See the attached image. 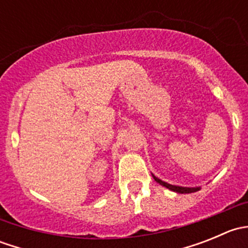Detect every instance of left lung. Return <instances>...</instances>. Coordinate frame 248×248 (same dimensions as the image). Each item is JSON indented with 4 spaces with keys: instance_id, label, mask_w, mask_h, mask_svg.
<instances>
[{
    "instance_id": "obj_1",
    "label": "left lung",
    "mask_w": 248,
    "mask_h": 248,
    "mask_svg": "<svg viewBox=\"0 0 248 248\" xmlns=\"http://www.w3.org/2000/svg\"><path fill=\"white\" fill-rule=\"evenodd\" d=\"M152 176H154L155 181L158 182L159 185H162V186L166 187V188H168V189H170V191H172V192H176V193H181V194H184V193H193V192L199 191V189L202 188L201 186H199V187H182V186H176V185H170V184H168V182L163 181V180L158 179V177H157L156 175L152 174Z\"/></svg>"
}]
</instances>
